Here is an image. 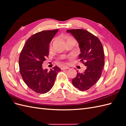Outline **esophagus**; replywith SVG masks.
Returning <instances> with one entry per match:
<instances>
[{
	"label": "esophagus",
	"mask_w": 126,
	"mask_h": 126,
	"mask_svg": "<svg viewBox=\"0 0 126 126\" xmlns=\"http://www.w3.org/2000/svg\"><path fill=\"white\" fill-rule=\"evenodd\" d=\"M69 67H68V66H63L62 68H61V69H62V70H63V69H69Z\"/></svg>",
	"instance_id": "34e87169"
}]
</instances>
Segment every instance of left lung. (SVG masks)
<instances>
[{
	"label": "left lung",
	"mask_w": 126,
	"mask_h": 126,
	"mask_svg": "<svg viewBox=\"0 0 126 126\" xmlns=\"http://www.w3.org/2000/svg\"><path fill=\"white\" fill-rule=\"evenodd\" d=\"M67 32L70 33L78 43L81 52L78 58L86 66L83 73L77 71V76L72 80V85L79 90L85 91L100 78L105 64L104 48L100 40L87 30L70 29Z\"/></svg>",
	"instance_id": "left-lung-1"
}]
</instances>
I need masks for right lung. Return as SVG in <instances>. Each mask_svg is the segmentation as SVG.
Returning <instances> with one entry per match:
<instances>
[{
    "instance_id": "add662e5",
    "label": "right lung",
    "mask_w": 126,
    "mask_h": 126,
    "mask_svg": "<svg viewBox=\"0 0 126 126\" xmlns=\"http://www.w3.org/2000/svg\"><path fill=\"white\" fill-rule=\"evenodd\" d=\"M44 30L32 35L26 41L19 59L20 73L26 84L35 92L45 94L54 86L61 69L55 66L48 71L42 64L49 54V46L58 31Z\"/></svg>"
}]
</instances>
